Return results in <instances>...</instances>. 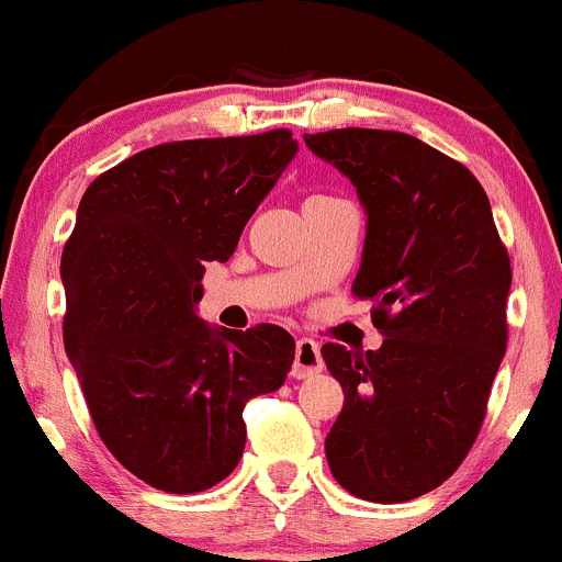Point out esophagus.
<instances>
[{"label":"esophagus","instance_id":"obj_1","mask_svg":"<svg viewBox=\"0 0 562 562\" xmlns=\"http://www.w3.org/2000/svg\"><path fill=\"white\" fill-rule=\"evenodd\" d=\"M325 369V360H322L319 344L314 338H297L294 344V363H292V376L305 380V376H314Z\"/></svg>","mask_w":562,"mask_h":562}]
</instances>
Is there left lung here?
<instances>
[{"label": "left lung", "mask_w": 562, "mask_h": 562, "mask_svg": "<svg viewBox=\"0 0 562 562\" xmlns=\"http://www.w3.org/2000/svg\"><path fill=\"white\" fill-rule=\"evenodd\" d=\"M366 210L352 292L374 300L380 349L325 344L344 407L325 440L333 477L369 503L440 486L470 453L505 355L510 259L468 166L398 131L305 133Z\"/></svg>", "instance_id": "left-lung-1"}]
</instances>
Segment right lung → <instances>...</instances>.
Returning <instances> with one entry per match:
<instances>
[{
	"label": "right lung",
	"mask_w": 562,
	"mask_h": 562,
	"mask_svg": "<svg viewBox=\"0 0 562 562\" xmlns=\"http://www.w3.org/2000/svg\"><path fill=\"white\" fill-rule=\"evenodd\" d=\"M297 153L286 127L142 149L85 191L63 251L65 352L116 462L171 494L215 486L246 448L243 407L279 391L294 338L196 316L207 262H226Z\"/></svg>",
	"instance_id": "obj_1"
}]
</instances>
